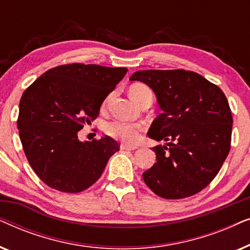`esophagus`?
<instances>
[{
    "label": "esophagus",
    "instance_id": "34e87169",
    "mask_svg": "<svg viewBox=\"0 0 250 250\" xmlns=\"http://www.w3.org/2000/svg\"><path fill=\"white\" fill-rule=\"evenodd\" d=\"M121 149L122 150H135V149H138V146H127V145H122L121 146Z\"/></svg>",
    "mask_w": 250,
    "mask_h": 250
}]
</instances>
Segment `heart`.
<instances>
[{"label": "heart", "mask_w": 250, "mask_h": 250, "mask_svg": "<svg viewBox=\"0 0 250 250\" xmlns=\"http://www.w3.org/2000/svg\"><path fill=\"white\" fill-rule=\"evenodd\" d=\"M129 97L135 104H140L146 98L152 99V92L143 84H133L128 90ZM104 131L111 138L121 140L126 143H135L140 138L142 125L124 121H112L104 125Z\"/></svg>", "instance_id": "obj_1"}]
</instances>
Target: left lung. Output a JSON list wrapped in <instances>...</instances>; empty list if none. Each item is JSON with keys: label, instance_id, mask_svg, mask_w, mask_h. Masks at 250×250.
Here are the masks:
<instances>
[{"label": "left lung", "instance_id": "left-lung-1", "mask_svg": "<svg viewBox=\"0 0 250 250\" xmlns=\"http://www.w3.org/2000/svg\"><path fill=\"white\" fill-rule=\"evenodd\" d=\"M155 92L162 114L148 136L166 146L152 148L157 162L142 174L146 186L165 199L193 196L220 172L231 148L228 99L217 85L190 70H140L129 77Z\"/></svg>", "mask_w": 250, "mask_h": 250}]
</instances>
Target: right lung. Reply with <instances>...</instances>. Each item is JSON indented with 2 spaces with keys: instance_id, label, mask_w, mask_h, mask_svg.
<instances>
[{
  "instance_id": "obj_1",
  "label": "right lung",
  "mask_w": 250,
  "mask_h": 250,
  "mask_svg": "<svg viewBox=\"0 0 250 250\" xmlns=\"http://www.w3.org/2000/svg\"><path fill=\"white\" fill-rule=\"evenodd\" d=\"M126 68L69 63L40 76L22 93L17 126L34 172L61 192L86 190L101 176L119 145L105 135L82 142L77 133L99 116Z\"/></svg>"
}]
</instances>
